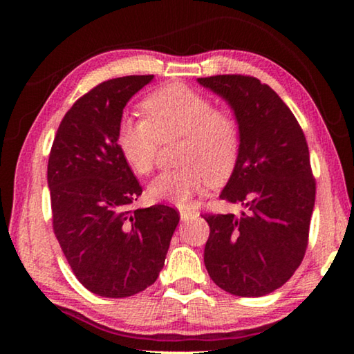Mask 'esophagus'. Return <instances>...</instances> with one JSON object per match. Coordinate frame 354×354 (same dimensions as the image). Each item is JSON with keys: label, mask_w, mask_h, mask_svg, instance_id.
Returning a JSON list of instances; mask_svg holds the SVG:
<instances>
[{"label": "esophagus", "mask_w": 354, "mask_h": 354, "mask_svg": "<svg viewBox=\"0 0 354 354\" xmlns=\"http://www.w3.org/2000/svg\"><path fill=\"white\" fill-rule=\"evenodd\" d=\"M198 214L195 211H190V209H180V219L182 221H188V219H193V217H196Z\"/></svg>", "instance_id": "34e87169"}]
</instances>
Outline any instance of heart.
I'll return each instance as SVG.
<instances>
[{
    "label": "heart",
    "instance_id": "obj_1",
    "mask_svg": "<svg viewBox=\"0 0 354 354\" xmlns=\"http://www.w3.org/2000/svg\"><path fill=\"white\" fill-rule=\"evenodd\" d=\"M148 119L124 118L118 127L119 151L133 172H151L161 138L182 135L178 162L149 183L154 201L185 206L205 192L207 182L219 183L234 171L240 151L235 118L214 109L212 101L187 85H169L143 101Z\"/></svg>",
    "mask_w": 354,
    "mask_h": 354
}]
</instances>
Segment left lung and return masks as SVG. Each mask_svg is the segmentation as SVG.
<instances>
[{"mask_svg": "<svg viewBox=\"0 0 354 354\" xmlns=\"http://www.w3.org/2000/svg\"><path fill=\"white\" fill-rule=\"evenodd\" d=\"M196 80L234 111L240 151L219 198L245 209L205 216V266L225 292L264 297L292 277L308 246L316 182L306 138L288 106L254 77Z\"/></svg>", "mask_w": 354, "mask_h": 354, "instance_id": "left-lung-1", "label": "left lung"}]
</instances>
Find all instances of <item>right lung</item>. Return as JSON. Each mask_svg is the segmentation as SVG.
I'll return each mask as SVG.
<instances>
[{"label": "right lung", "instance_id": "1", "mask_svg": "<svg viewBox=\"0 0 354 354\" xmlns=\"http://www.w3.org/2000/svg\"><path fill=\"white\" fill-rule=\"evenodd\" d=\"M153 79L119 77L77 100L48 161L56 239L79 282L104 298L132 297L156 282L180 221L171 206L130 209L142 187L118 147L125 104Z\"/></svg>", "mask_w": 354, "mask_h": 354}]
</instances>
